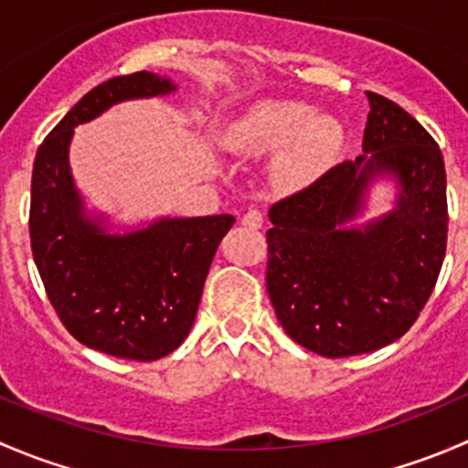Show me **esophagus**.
I'll use <instances>...</instances> for the list:
<instances>
[{"instance_id":"obj_1","label":"esophagus","mask_w":468,"mask_h":468,"mask_svg":"<svg viewBox=\"0 0 468 468\" xmlns=\"http://www.w3.org/2000/svg\"><path fill=\"white\" fill-rule=\"evenodd\" d=\"M242 224H244V226H249V229H262V224H264V215H262L261 210H256V207H251V210L244 212Z\"/></svg>"}]
</instances>
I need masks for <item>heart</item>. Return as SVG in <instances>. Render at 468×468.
Here are the masks:
<instances>
[{"label":"heart","instance_id":"1","mask_svg":"<svg viewBox=\"0 0 468 468\" xmlns=\"http://www.w3.org/2000/svg\"><path fill=\"white\" fill-rule=\"evenodd\" d=\"M344 131L335 117L314 115L301 101L267 99L233 122L226 144L249 154H273V178L285 190L313 186L337 160Z\"/></svg>","mask_w":468,"mask_h":468}]
</instances>
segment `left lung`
I'll use <instances>...</instances> for the list:
<instances>
[{
	"mask_svg": "<svg viewBox=\"0 0 468 468\" xmlns=\"http://www.w3.org/2000/svg\"><path fill=\"white\" fill-rule=\"evenodd\" d=\"M362 151L269 207L267 292L296 344L324 357L371 353L417 322L446 256L441 151L399 103L367 92ZM397 183L395 207L353 227L374 180Z\"/></svg>",
	"mask_w": 468,
	"mask_h": 468,
	"instance_id": "8db88e82",
	"label": "left lung"
}]
</instances>
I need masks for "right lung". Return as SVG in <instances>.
Here are the masks:
<instances>
[{"label": "right lung", "instance_id": "1", "mask_svg": "<svg viewBox=\"0 0 468 468\" xmlns=\"http://www.w3.org/2000/svg\"><path fill=\"white\" fill-rule=\"evenodd\" d=\"M176 83L154 72L103 81L56 124L33 163L31 251L47 296L65 328L88 348L151 362L181 346L233 215L163 217L112 233L106 215H90L69 169L79 124L115 103L165 97Z\"/></svg>", "mask_w": 468, "mask_h": 468}]
</instances>
